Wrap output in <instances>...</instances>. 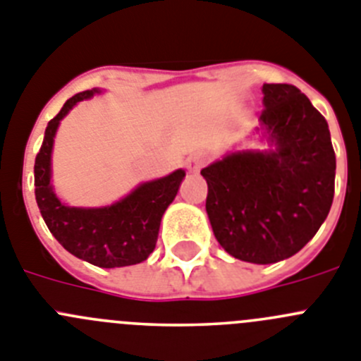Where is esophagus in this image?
I'll list each match as a JSON object with an SVG mask.
<instances>
[{
	"label": "esophagus",
	"mask_w": 361,
	"mask_h": 361,
	"mask_svg": "<svg viewBox=\"0 0 361 361\" xmlns=\"http://www.w3.org/2000/svg\"><path fill=\"white\" fill-rule=\"evenodd\" d=\"M204 164H207V157H204L203 152H194L187 160V167L190 173H197Z\"/></svg>",
	"instance_id": "esophagus-1"
}]
</instances>
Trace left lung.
I'll use <instances>...</instances> for the list:
<instances>
[{
  "mask_svg": "<svg viewBox=\"0 0 361 361\" xmlns=\"http://www.w3.org/2000/svg\"><path fill=\"white\" fill-rule=\"evenodd\" d=\"M275 151L232 152L201 171L214 235L235 259L274 264L300 252L329 214L336 157L327 122L291 84L262 86Z\"/></svg>",
  "mask_w": 361,
  "mask_h": 361,
  "instance_id": "obj_1",
  "label": "left lung"
}]
</instances>
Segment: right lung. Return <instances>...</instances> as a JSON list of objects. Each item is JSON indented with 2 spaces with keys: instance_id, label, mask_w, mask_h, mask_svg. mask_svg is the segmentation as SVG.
Masks as SVG:
<instances>
[{
  "instance_id": "1",
  "label": "right lung",
  "mask_w": 361,
  "mask_h": 361,
  "mask_svg": "<svg viewBox=\"0 0 361 361\" xmlns=\"http://www.w3.org/2000/svg\"><path fill=\"white\" fill-rule=\"evenodd\" d=\"M95 93L99 90L73 95L48 122L34 165L35 201L48 230L71 255L100 268L138 264L157 246L161 216L176 197L185 171L178 169L169 176L140 185L124 200L104 209H75L61 203L50 185L55 131L79 100L90 99Z\"/></svg>"
}]
</instances>
